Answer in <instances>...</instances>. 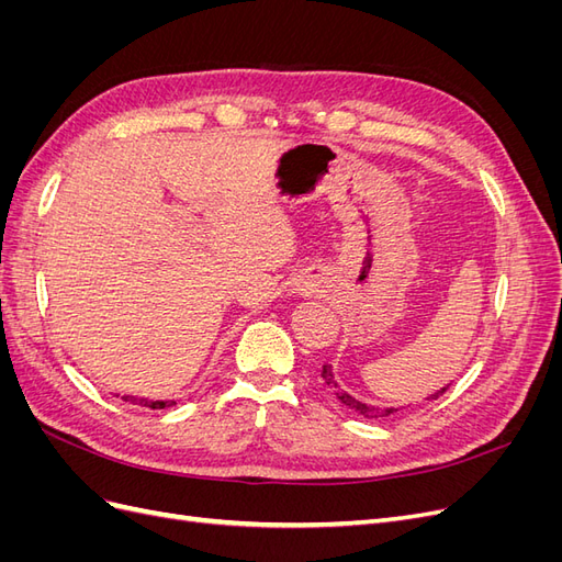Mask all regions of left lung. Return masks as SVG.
<instances>
[{"label": "left lung", "mask_w": 562, "mask_h": 562, "mask_svg": "<svg viewBox=\"0 0 562 562\" xmlns=\"http://www.w3.org/2000/svg\"><path fill=\"white\" fill-rule=\"evenodd\" d=\"M321 378H323V382H326V384L335 391V396H337V401H339V403H345L351 413L361 415V417H368V419H382V417H389V415H396L398 411H403V407H407V405H403V407H380V405H370V403H363V401H359V398H353V396L349 394V391H345L342 386L337 384V380H335V375H333V366H323V370H321ZM448 386H450V384L440 386L438 391H434V394H431V396H427L424 401H436L438 396H443Z\"/></svg>", "instance_id": "1"}]
</instances>
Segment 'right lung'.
I'll return each instance as SVG.
<instances>
[{
    "mask_svg": "<svg viewBox=\"0 0 562 562\" xmlns=\"http://www.w3.org/2000/svg\"><path fill=\"white\" fill-rule=\"evenodd\" d=\"M124 401H128V403H133V405L151 407V411H161V407H171V405H176V401H149V398H135V396H124Z\"/></svg>",
    "mask_w": 562,
    "mask_h": 562,
    "instance_id": "1",
    "label": "right lung"
}]
</instances>
